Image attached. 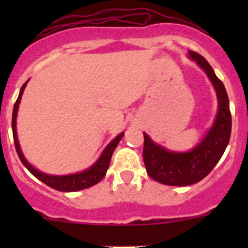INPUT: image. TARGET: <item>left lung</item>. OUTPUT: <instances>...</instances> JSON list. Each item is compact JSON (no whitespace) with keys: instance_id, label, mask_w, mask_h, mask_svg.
Listing matches in <instances>:
<instances>
[{"instance_id":"8db88e82","label":"left lung","mask_w":248,"mask_h":248,"mask_svg":"<svg viewBox=\"0 0 248 248\" xmlns=\"http://www.w3.org/2000/svg\"><path fill=\"white\" fill-rule=\"evenodd\" d=\"M188 57L205 72L217 96L216 117L202 139L188 151H172L157 144L144 133L145 168L150 177L168 186H189L204 179L223 156L232 132L229 99L223 82L216 77L209 62L194 51Z\"/></svg>"}]
</instances>
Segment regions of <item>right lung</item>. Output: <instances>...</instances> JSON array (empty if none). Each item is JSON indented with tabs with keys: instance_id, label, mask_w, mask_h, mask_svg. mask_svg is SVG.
<instances>
[{
	"instance_id": "obj_1",
	"label": "right lung",
	"mask_w": 248,
	"mask_h": 248,
	"mask_svg": "<svg viewBox=\"0 0 248 248\" xmlns=\"http://www.w3.org/2000/svg\"><path fill=\"white\" fill-rule=\"evenodd\" d=\"M30 80V79H29ZM27 80L24 85L21 86L19 92V97H17L16 104H14L13 108V117H12V129H13V137H14V144H16V149L17 152V156H19L21 163L26 167V169L31 172L33 176H36L37 179L41 180L42 182L47 185L51 188L56 189L60 192H77L80 189L89 188V187L93 186V185L98 184L104 176H106L107 170L109 168L110 159H111L112 154H114V150L116 149L117 144L120 142V140L124 137V132H121L119 136L115 137L111 141L104 147V150L102 151L101 156L98 157L96 162L92 164L91 167H89L85 170L74 172V174H68V175H50L46 172H43L38 170L37 168H34L31 163L26 159V157L22 154V150L20 147L19 139H17V133H16V116H17V110H19V104L21 102L22 93L25 91V87H26Z\"/></svg>"
}]
</instances>
